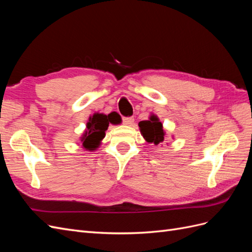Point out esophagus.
I'll return each mask as SVG.
<instances>
[{
	"label": "esophagus",
	"instance_id": "34e87169",
	"mask_svg": "<svg viewBox=\"0 0 252 252\" xmlns=\"http://www.w3.org/2000/svg\"><path fill=\"white\" fill-rule=\"evenodd\" d=\"M123 123L127 126H132L134 124V119L132 117L129 118H123Z\"/></svg>",
	"mask_w": 252,
	"mask_h": 252
}]
</instances>
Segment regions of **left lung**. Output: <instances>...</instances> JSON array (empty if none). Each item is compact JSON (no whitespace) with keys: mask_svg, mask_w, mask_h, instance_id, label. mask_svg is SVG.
Instances as JSON below:
<instances>
[{"mask_svg":"<svg viewBox=\"0 0 252 252\" xmlns=\"http://www.w3.org/2000/svg\"><path fill=\"white\" fill-rule=\"evenodd\" d=\"M139 127L141 133L143 134V138L146 142L154 143L155 145H158L164 142L165 131L163 125L155 114L150 116L149 120L140 122Z\"/></svg>","mask_w":252,"mask_h":252,"instance_id":"8db88e82","label":"left lung"}]
</instances>
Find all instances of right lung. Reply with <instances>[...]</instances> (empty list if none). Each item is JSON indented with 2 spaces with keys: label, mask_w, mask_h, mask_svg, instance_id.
<instances>
[{
  "label": "right lung",
  "mask_w": 252,
  "mask_h": 252,
  "mask_svg": "<svg viewBox=\"0 0 252 252\" xmlns=\"http://www.w3.org/2000/svg\"><path fill=\"white\" fill-rule=\"evenodd\" d=\"M109 123L117 124V119L111 113L106 116L104 113L95 112L94 116L89 117L86 125L87 130L83 133L81 138L83 147L86 150L94 151L100 146Z\"/></svg>",
  "instance_id": "1"
}]
</instances>
